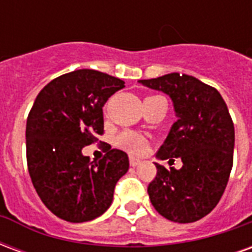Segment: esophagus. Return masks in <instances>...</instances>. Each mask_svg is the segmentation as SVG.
Returning a JSON list of instances; mask_svg holds the SVG:
<instances>
[{
    "mask_svg": "<svg viewBox=\"0 0 252 252\" xmlns=\"http://www.w3.org/2000/svg\"><path fill=\"white\" fill-rule=\"evenodd\" d=\"M129 163H131L132 167H136V166H139V164H140V159L131 157V158H129Z\"/></svg>",
    "mask_w": 252,
    "mask_h": 252,
    "instance_id": "obj_1",
    "label": "esophagus"
}]
</instances>
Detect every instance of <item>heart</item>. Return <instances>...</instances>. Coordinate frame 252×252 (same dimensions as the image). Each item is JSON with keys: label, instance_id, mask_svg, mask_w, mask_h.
<instances>
[{"label": "heart", "instance_id": "1", "mask_svg": "<svg viewBox=\"0 0 252 252\" xmlns=\"http://www.w3.org/2000/svg\"><path fill=\"white\" fill-rule=\"evenodd\" d=\"M115 144L121 150L132 154H140L146 148V139L140 133L133 131H123L115 137Z\"/></svg>", "mask_w": 252, "mask_h": 252}]
</instances>
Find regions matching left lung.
Instances as JSON below:
<instances>
[{
	"mask_svg": "<svg viewBox=\"0 0 252 252\" xmlns=\"http://www.w3.org/2000/svg\"><path fill=\"white\" fill-rule=\"evenodd\" d=\"M139 82L173 101L177 121L157 157L182 160L180 170L155 163L157 177L147 189L151 204L167 220L197 221L217 205L232 170L235 128L227 105L216 89L186 74Z\"/></svg>",
	"mask_w": 252,
	"mask_h": 252,
	"instance_id": "obj_1",
	"label": "left lung"
}]
</instances>
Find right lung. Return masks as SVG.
I'll return each instance as SVG.
<instances>
[{"mask_svg":"<svg viewBox=\"0 0 252 252\" xmlns=\"http://www.w3.org/2000/svg\"><path fill=\"white\" fill-rule=\"evenodd\" d=\"M124 81L95 70L67 72L43 88L27 119V163L43 204L70 222L101 216L113 201L128 155L110 150L90 160L82 148L104 132L102 106Z\"/></svg>","mask_w":252,"mask_h":252,"instance_id":"1","label":"right lung"}]
</instances>
